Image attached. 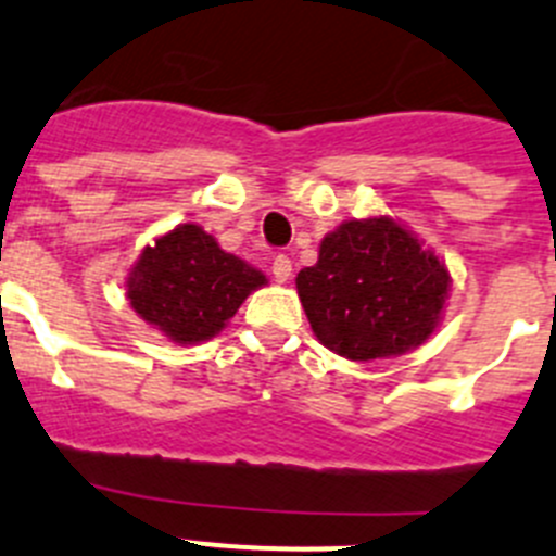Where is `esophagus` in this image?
<instances>
[{"instance_id": "obj_1", "label": "esophagus", "mask_w": 556, "mask_h": 556, "mask_svg": "<svg viewBox=\"0 0 556 556\" xmlns=\"http://www.w3.org/2000/svg\"><path fill=\"white\" fill-rule=\"evenodd\" d=\"M271 274H274V279H277V282H288L290 274H293V263H290L288 254H277V257H274Z\"/></svg>"}]
</instances>
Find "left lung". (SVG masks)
<instances>
[{
  "label": "left lung",
  "instance_id": "left-lung-1",
  "mask_svg": "<svg viewBox=\"0 0 556 556\" xmlns=\"http://www.w3.org/2000/svg\"><path fill=\"white\" fill-rule=\"evenodd\" d=\"M313 334L346 359H388L427 343L443 321L452 274L390 216L343 222L296 277Z\"/></svg>",
  "mask_w": 556,
  "mask_h": 556
}]
</instances>
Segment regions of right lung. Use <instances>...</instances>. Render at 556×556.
Segmentation results:
<instances>
[{
	"label": "right lung",
	"mask_w": 556,
	"mask_h": 556,
	"mask_svg": "<svg viewBox=\"0 0 556 556\" xmlns=\"http://www.w3.org/2000/svg\"><path fill=\"white\" fill-rule=\"evenodd\" d=\"M266 274L224 252L199 224H177L141 249L127 274V302L179 346L216 338Z\"/></svg>",
	"instance_id": "right-lung-1"
}]
</instances>
